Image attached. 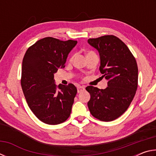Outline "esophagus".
I'll return each instance as SVG.
<instances>
[{
    "instance_id": "esophagus-1",
    "label": "esophagus",
    "mask_w": 156,
    "mask_h": 156,
    "mask_svg": "<svg viewBox=\"0 0 156 156\" xmlns=\"http://www.w3.org/2000/svg\"><path fill=\"white\" fill-rule=\"evenodd\" d=\"M77 89H78V93H80V92L84 90V86H78L77 87Z\"/></svg>"
}]
</instances>
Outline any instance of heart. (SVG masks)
<instances>
[{
  "label": "heart",
  "instance_id": "b5f03b06",
  "mask_svg": "<svg viewBox=\"0 0 156 156\" xmlns=\"http://www.w3.org/2000/svg\"><path fill=\"white\" fill-rule=\"evenodd\" d=\"M91 53H93L92 51H89L88 53H87V54H91ZM72 60V58H71V59H70V60Z\"/></svg>",
  "mask_w": 156,
  "mask_h": 156
}]
</instances>
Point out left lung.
Instances as JSON below:
<instances>
[{"label": "left lung", "instance_id": "1", "mask_svg": "<svg viewBox=\"0 0 156 156\" xmlns=\"http://www.w3.org/2000/svg\"><path fill=\"white\" fill-rule=\"evenodd\" d=\"M99 52L100 72L108 80V87L100 89L88 86L91 95L87 105L91 114L101 121L109 122L125 113L138 88V69L135 57L118 37L106 35L88 39Z\"/></svg>", "mask_w": 156, "mask_h": 156}]
</instances>
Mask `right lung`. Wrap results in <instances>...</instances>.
<instances>
[{
	"label": "right lung",
	"mask_w": 156,
	"mask_h": 156,
	"mask_svg": "<svg viewBox=\"0 0 156 156\" xmlns=\"http://www.w3.org/2000/svg\"><path fill=\"white\" fill-rule=\"evenodd\" d=\"M77 41L46 37L30 46L23 60L20 83L29 107L39 120L58 125L69 117L77 89L72 83L56 87L54 74L64 68Z\"/></svg>",
	"instance_id": "add662e5"
}]
</instances>
